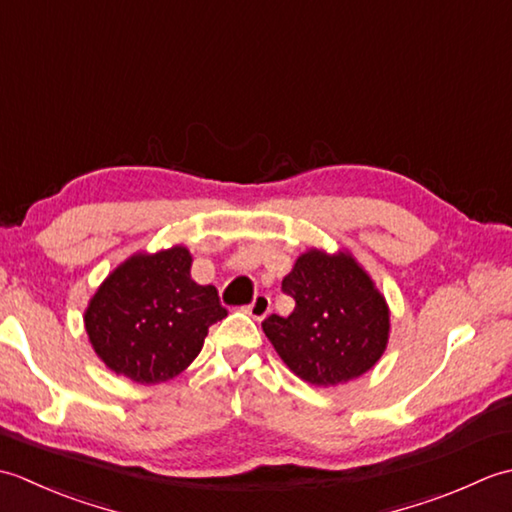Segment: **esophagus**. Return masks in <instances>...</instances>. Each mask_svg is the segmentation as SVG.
<instances>
[{"label": "esophagus", "mask_w": 512, "mask_h": 512, "mask_svg": "<svg viewBox=\"0 0 512 512\" xmlns=\"http://www.w3.org/2000/svg\"><path fill=\"white\" fill-rule=\"evenodd\" d=\"M246 312H248L253 319H257V321L266 319V314L270 312V299H268L266 295H257V297L253 299V303H250V306L246 308Z\"/></svg>", "instance_id": "34e87169"}]
</instances>
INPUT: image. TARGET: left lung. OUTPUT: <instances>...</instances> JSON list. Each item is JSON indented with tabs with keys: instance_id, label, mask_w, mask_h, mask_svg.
<instances>
[{
	"instance_id": "8db88e82",
	"label": "left lung",
	"mask_w": 512,
	"mask_h": 512,
	"mask_svg": "<svg viewBox=\"0 0 512 512\" xmlns=\"http://www.w3.org/2000/svg\"><path fill=\"white\" fill-rule=\"evenodd\" d=\"M295 299L290 317H270L264 334L288 369L317 387L367 374L389 343V306L350 250L308 248L281 281Z\"/></svg>"
}]
</instances>
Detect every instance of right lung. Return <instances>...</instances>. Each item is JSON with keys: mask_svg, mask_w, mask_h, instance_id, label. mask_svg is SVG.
Listing matches in <instances>:
<instances>
[{"mask_svg": "<svg viewBox=\"0 0 512 512\" xmlns=\"http://www.w3.org/2000/svg\"><path fill=\"white\" fill-rule=\"evenodd\" d=\"M187 246L118 264L96 288L83 323L96 356L116 376L158 385L184 372L200 354L213 323L226 317L215 286L191 279Z\"/></svg>", "mask_w": 512, "mask_h": 512, "instance_id": "add662e5", "label": "right lung"}]
</instances>
